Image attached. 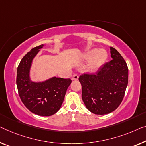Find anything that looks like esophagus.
<instances>
[{"label": "esophagus", "instance_id": "34e87169", "mask_svg": "<svg viewBox=\"0 0 146 146\" xmlns=\"http://www.w3.org/2000/svg\"><path fill=\"white\" fill-rule=\"evenodd\" d=\"M72 80H77L79 79V75H77V74H74V75L72 76Z\"/></svg>", "mask_w": 146, "mask_h": 146}]
</instances>
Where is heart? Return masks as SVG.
Masks as SVG:
<instances>
[{
  "mask_svg": "<svg viewBox=\"0 0 146 146\" xmlns=\"http://www.w3.org/2000/svg\"><path fill=\"white\" fill-rule=\"evenodd\" d=\"M107 53L104 50H100L98 49H93L92 50L87 52L86 54V59L88 60H93L91 67L93 69H98L104 64V62L107 59Z\"/></svg>",
  "mask_w": 146,
  "mask_h": 146,
  "instance_id": "1",
  "label": "heart"
}]
</instances>
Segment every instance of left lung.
<instances>
[{"label": "left lung", "instance_id": "obj_1", "mask_svg": "<svg viewBox=\"0 0 146 146\" xmlns=\"http://www.w3.org/2000/svg\"><path fill=\"white\" fill-rule=\"evenodd\" d=\"M112 60L100 67L96 74L84 73L79 80L82 99L86 108L96 115L113 111L123 101L129 80L127 63L116 49L110 47Z\"/></svg>", "mask_w": 146, "mask_h": 146}]
</instances>
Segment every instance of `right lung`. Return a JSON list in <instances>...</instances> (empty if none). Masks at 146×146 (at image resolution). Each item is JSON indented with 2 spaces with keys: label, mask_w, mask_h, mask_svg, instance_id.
<instances>
[{
  "label": "right lung",
  "mask_w": 146,
  "mask_h": 146,
  "mask_svg": "<svg viewBox=\"0 0 146 146\" xmlns=\"http://www.w3.org/2000/svg\"><path fill=\"white\" fill-rule=\"evenodd\" d=\"M43 46L32 48L21 59L17 69L16 84L21 100L30 111L40 116H51L60 109L71 80L52 77L42 82L31 81L32 60Z\"/></svg>",
  "instance_id": "right-lung-1"
}]
</instances>
